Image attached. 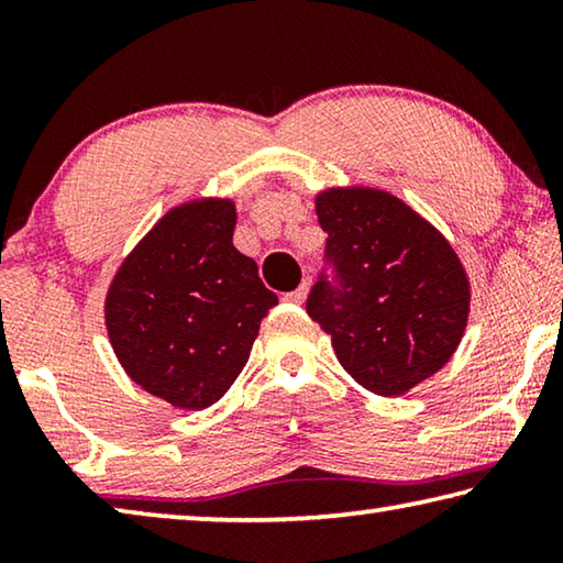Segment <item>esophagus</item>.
<instances>
[{
	"label": "esophagus",
	"instance_id": "obj_1",
	"mask_svg": "<svg viewBox=\"0 0 563 563\" xmlns=\"http://www.w3.org/2000/svg\"><path fill=\"white\" fill-rule=\"evenodd\" d=\"M305 298H308V285H300L298 290H292V292H285V302H290V305H302L305 302Z\"/></svg>",
	"mask_w": 563,
	"mask_h": 563
}]
</instances>
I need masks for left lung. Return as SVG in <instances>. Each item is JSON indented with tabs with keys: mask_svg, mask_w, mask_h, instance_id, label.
<instances>
[{
	"mask_svg": "<svg viewBox=\"0 0 563 563\" xmlns=\"http://www.w3.org/2000/svg\"><path fill=\"white\" fill-rule=\"evenodd\" d=\"M338 285L318 280L308 316L340 365L379 397H399L452 360L472 288L452 243L383 188L332 186L316 196Z\"/></svg>",
	"mask_w": 563,
	"mask_h": 563,
	"instance_id": "obj_1",
	"label": "left lung"
}]
</instances>
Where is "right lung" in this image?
<instances>
[{"label":"right lung","instance_id":"obj_1","mask_svg":"<svg viewBox=\"0 0 563 563\" xmlns=\"http://www.w3.org/2000/svg\"><path fill=\"white\" fill-rule=\"evenodd\" d=\"M233 198H190L133 245L103 300L113 355L148 395L206 409L241 375L278 295L233 245Z\"/></svg>","mask_w":563,"mask_h":563}]
</instances>
